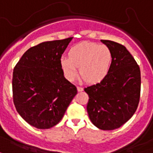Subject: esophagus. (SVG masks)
I'll use <instances>...</instances> for the list:
<instances>
[{
	"mask_svg": "<svg viewBox=\"0 0 153 153\" xmlns=\"http://www.w3.org/2000/svg\"><path fill=\"white\" fill-rule=\"evenodd\" d=\"M77 88L78 92H81V91H83V88H81V87H79V86H77V88Z\"/></svg>",
	"mask_w": 153,
	"mask_h": 153,
	"instance_id": "1",
	"label": "esophagus"
}]
</instances>
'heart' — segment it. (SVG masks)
<instances>
[{
	"label": "heart",
	"mask_w": 153,
	"mask_h": 153,
	"mask_svg": "<svg viewBox=\"0 0 153 153\" xmlns=\"http://www.w3.org/2000/svg\"><path fill=\"white\" fill-rule=\"evenodd\" d=\"M112 53L106 45L81 42L72 46L68 57L60 59V66L67 80H74L80 73L86 82H100L108 75L112 65Z\"/></svg>",
	"instance_id": "1"
}]
</instances>
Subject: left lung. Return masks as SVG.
Wrapping results in <instances>:
<instances>
[{
	"mask_svg": "<svg viewBox=\"0 0 153 153\" xmlns=\"http://www.w3.org/2000/svg\"><path fill=\"white\" fill-rule=\"evenodd\" d=\"M112 53V65L100 82L85 88L90 120L101 130L118 128L136 112L140 95V70L125 46L101 40Z\"/></svg>",
	"mask_w": 153,
	"mask_h": 153,
	"instance_id": "left-lung-1",
	"label": "left lung"
}]
</instances>
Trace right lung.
I'll use <instances>...</instances> for the list:
<instances>
[{
    "label": "right lung",
    "mask_w": 153,
    "mask_h": 153,
    "mask_svg": "<svg viewBox=\"0 0 153 153\" xmlns=\"http://www.w3.org/2000/svg\"><path fill=\"white\" fill-rule=\"evenodd\" d=\"M73 37L45 41L26 51L13 69V103L32 126L47 129L62 119L77 89L64 76L60 59Z\"/></svg>",
    "instance_id": "right-lung-1"
}]
</instances>
